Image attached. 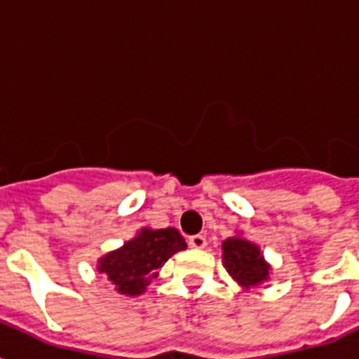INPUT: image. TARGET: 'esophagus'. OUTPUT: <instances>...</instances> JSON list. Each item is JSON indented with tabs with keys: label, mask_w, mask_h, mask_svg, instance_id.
Wrapping results in <instances>:
<instances>
[{
	"label": "esophagus",
	"mask_w": 359,
	"mask_h": 359,
	"mask_svg": "<svg viewBox=\"0 0 359 359\" xmlns=\"http://www.w3.org/2000/svg\"><path fill=\"white\" fill-rule=\"evenodd\" d=\"M189 244L190 248H196V250H203L205 246H207V239H205V236H190L189 237Z\"/></svg>",
	"instance_id": "1"
}]
</instances>
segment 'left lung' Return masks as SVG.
<instances>
[{
	"instance_id": "left-lung-1",
	"label": "left lung",
	"mask_w": 359,
	"mask_h": 359,
	"mask_svg": "<svg viewBox=\"0 0 359 359\" xmlns=\"http://www.w3.org/2000/svg\"><path fill=\"white\" fill-rule=\"evenodd\" d=\"M223 262L228 273L241 286L252 287L268 278L269 266L255 244L241 237H230L223 243Z\"/></svg>"
}]
</instances>
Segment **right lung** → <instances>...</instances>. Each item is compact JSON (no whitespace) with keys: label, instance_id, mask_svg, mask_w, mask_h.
Wrapping results in <instances>:
<instances>
[{"label":"right lung","instance_id":"1","mask_svg":"<svg viewBox=\"0 0 359 359\" xmlns=\"http://www.w3.org/2000/svg\"><path fill=\"white\" fill-rule=\"evenodd\" d=\"M185 248V239L174 228H145L122 248L102 257L98 262V271L115 284L118 293L133 297L144 293L149 282L158 275L156 269L169 257Z\"/></svg>","mask_w":359,"mask_h":359}]
</instances>
